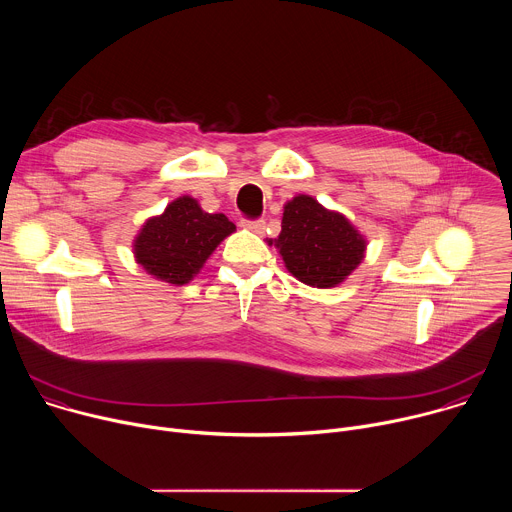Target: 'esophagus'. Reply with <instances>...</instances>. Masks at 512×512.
I'll return each instance as SVG.
<instances>
[{"label":"esophagus","instance_id":"1","mask_svg":"<svg viewBox=\"0 0 512 512\" xmlns=\"http://www.w3.org/2000/svg\"><path fill=\"white\" fill-rule=\"evenodd\" d=\"M241 227H245V229H249V231L261 235V233L265 231V221H263V218H243Z\"/></svg>","mask_w":512,"mask_h":512}]
</instances>
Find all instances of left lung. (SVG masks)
I'll list each match as a JSON object with an SVG mask.
<instances>
[{
    "instance_id": "1",
    "label": "left lung",
    "mask_w": 512,
    "mask_h": 512,
    "mask_svg": "<svg viewBox=\"0 0 512 512\" xmlns=\"http://www.w3.org/2000/svg\"><path fill=\"white\" fill-rule=\"evenodd\" d=\"M287 271L312 287L342 283L362 261L367 241L340 212L300 194L283 206L281 233L269 239Z\"/></svg>"
}]
</instances>
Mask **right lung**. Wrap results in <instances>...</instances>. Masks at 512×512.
Listing matches in <instances>:
<instances>
[{"label": "right lung", "mask_w": 512, "mask_h": 512, "mask_svg": "<svg viewBox=\"0 0 512 512\" xmlns=\"http://www.w3.org/2000/svg\"><path fill=\"white\" fill-rule=\"evenodd\" d=\"M235 229L225 214H208L194 198L180 196L141 227L135 261L162 281L184 285Z\"/></svg>", "instance_id": "1"}]
</instances>
